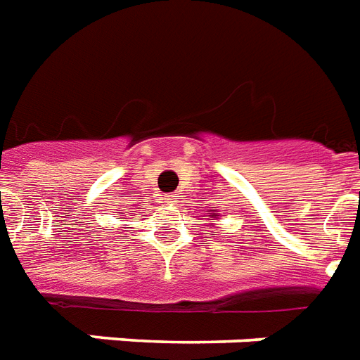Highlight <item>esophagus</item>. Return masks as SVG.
Instances as JSON below:
<instances>
[{
	"label": "esophagus",
	"mask_w": 360,
	"mask_h": 360,
	"mask_svg": "<svg viewBox=\"0 0 360 360\" xmlns=\"http://www.w3.org/2000/svg\"><path fill=\"white\" fill-rule=\"evenodd\" d=\"M164 202H166V204H175V202H177V196H175V194H166Z\"/></svg>",
	"instance_id": "34e87169"
}]
</instances>
